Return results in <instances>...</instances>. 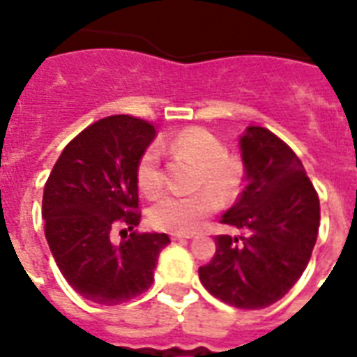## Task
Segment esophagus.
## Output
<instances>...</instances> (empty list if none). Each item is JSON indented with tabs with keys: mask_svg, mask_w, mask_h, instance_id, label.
<instances>
[{
	"mask_svg": "<svg viewBox=\"0 0 357 357\" xmlns=\"http://www.w3.org/2000/svg\"><path fill=\"white\" fill-rule=\"evenodd\" d=\"M170 237H172L174 241H181V238H192L195 234H192V231H185V234H181V231H174V234H170Z\"/></svg>",
	"mask_w": 357,
	"mask_h": 357,
	"instance_id": "obj_1",
	"label": "esophagus"
}]
</instances>
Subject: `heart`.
Returning <instances> with one entry per match:
<instances>
[{"instance_id": "b5f03b06", "label": "heart", "mask_w": 357, "mask_h": 357, "mask_svg": "<svg viewBox=\"0 0 357 357\" xmlns=\"http://www.w3.org/2000/svg\"><path fill=\"white\" fill-rule=\"evenodd\" d=\"M167 148L172 153L190 157L200 165L198 185L213 188L222 200H231L237 196L243 179V165L235 157L226 155V146L217 135L204 128H187L170 137L167 140ZM135 176L140 192L146 196H153L161 190V151L157 146H150L142 151ZM212 191L202 189L189 196H161L150 207V224L162 231L185 234L195 229L202 218L209 217L220 207L219 195L217 197L218 194L215 195V192Z\"/></svg>"}]
</instances>
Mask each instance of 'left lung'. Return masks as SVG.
Returning a JSON list of instances; mask_svg holds the SVG:
<instances>
[{"label":"left lung","instance_id":"8db88e82","mask_svg":"<svg viewBox=\"0 0 357 357\" xmlns=\"http://www.w3.org/2000/svg\"><path fill=\"white\" fill-rule=\"evenodd\" d=\"M244 189L220 222L217 252L198 268L204 287L238 310H263L289 293L310 263L321 204L296 153L280 137L250 126L241 137Z\"/></svg>","mask_w":357,"mask_h":357}]
</instances>
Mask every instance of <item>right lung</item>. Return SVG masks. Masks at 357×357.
Segmentation results:
<instances>
[{
  "instance_id": "right-lung-1",
  "label": "right lung",
  "mask_w": 357,
  "mask_h": 357,
  "mask_svg": "<svg viewBox=\"0 0 357 357\" xmlns=\"http://www.w3.org/2000/svg\"><path fill=\"white\" fill-rule=\"evenodd\" d=\"M153 139L155 126L142 119L98 120L66 144L44 185L53 259L75 293L94 304H123L148 291L170 243L167 234L133 231L140 222L137 162ZM116 233L122 243H114Z\"/></svg>"
}]
</instances>
